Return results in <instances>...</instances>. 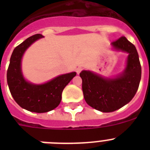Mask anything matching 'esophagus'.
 <instances>
[{"instance_id": "1", "label": "esophagus", "mask_w": 150, "mask_h": 150, "mask_svg": "<svg viewBox=\"0 0 150 150\" xmlns=\"http://www.w3.org/2000/svg\"><path fill=\"white\" fill-rule=\"evenodd\" d=\"M81 71H82V68H81V67H77V68L76 69V73H77L78 74H79V73L81 72Z\"/></svg>"}]
</instances>
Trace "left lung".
<instances>
[{
	"instance_id": "1",
	"label": "left lung",
	"mask_w": 150,
	"mask_h": 150,
	"mask_svg": "<svg viewBox=\"0 0 150 150\" xmlns=\"http://www.w3.org/2000/svg\"><path fill=\"white\" fill-rule=\"evenodd\" d=\"M112 49L128 54L124 71L115 77L107 78L92 71H83L82 78L85 100L90 107L104 112H113L129 103L138 89L141 66L136 47L121 37L111 43Z\"/></svg>"
}]
</instances>
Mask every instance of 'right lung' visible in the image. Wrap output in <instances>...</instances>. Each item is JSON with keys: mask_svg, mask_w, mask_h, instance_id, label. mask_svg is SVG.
I'll list each match as a JSON object with an SVG mask.
<instances>
[{"mask_svg": "<svg viewBox=\"0 0 150 150\" xmlns=\"http://www.w3.org/2000/svg\"><path fill=\"white\" fill-rule=\"evenodd\" d=\"M42 34L33 35L16 46L10 58L6 79L10 93L18 105L30 112H46L52 110L60 104L64 87L76 75V72L62 74L43 84L27 81L22 71V59L25 52Z\"/></svg>", "mask_w": 150, "mask_h": 150, "instance_id": "obj_1", "label": "right lung"}]
</instances>
